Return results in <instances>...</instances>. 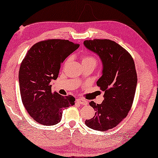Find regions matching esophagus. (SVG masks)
<instances>
[{
    "label": "esophagus",
    "mask_w": 158,
    "mask_h": 158,
    "mask_svg": "<svg viewBox=\"0 0 158 158\" xmlns=\"http://www.w3.org/2000/svg\"><path fill=\"white\" fill-rule=\"evenodd\" d=\"M76 102L79 103V104H84V105H87V102L86 100H85V99H82V98L76 99Z\"/></svg>",
    "instance_id": "esophagus-1"
}]
</instances>
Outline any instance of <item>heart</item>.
Returning a JSON list of instances; mask_svg holds the SVG:
<instances>
[{"mask_svg":"<svg viewBox=\"0 0 158 158\" xmlns=\"http://www.w3.org/2000/svg\"><path fill=\"white\" fill-rule=\"evenodd\" d=\"M82 65L91 64V65H93L95 67V65H97V64H98V60H97L96 58L94 56H93L85 55L82 57Z\"/></svg>","mask_w":158,"mask_h":158,"instance_id":"obj_1","label":"heart"}]
</instances>
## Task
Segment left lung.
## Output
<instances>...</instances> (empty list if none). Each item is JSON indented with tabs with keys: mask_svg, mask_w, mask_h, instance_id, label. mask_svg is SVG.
<instances>
[{
	"mask_svg": "<svg viewBox=\"0 0 158 158\" xmlns=\"http://www.w3.org/2000/svg\"><path fill=\"white\" fill-rule=\"evenodd\" d=\"M83 44L102 62V76L97 85L104 92L100 104L89 103L95 114L85 123L92 129L106 131L119 124L131 108L137 85L134 60L125 48L110 40L94 39Z\"/></svg>",
	"mask_w": 158,
	"mask_h": 158,
	"instance_id": "left-lung-1",
	"label": "left lung"
}]
</instances>
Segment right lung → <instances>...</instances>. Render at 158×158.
Instances as JSON below:
<instances>
[{
  "mask_svg": "<svg viewBox=\"0 0 158 158\" xmlns=\"http://www.w3.org/2000/svg\"><path fill=\"white\" fill-rule=\"evenodd\" d=\"M80 47L65 40H47L36 43L27 53L19 71L22 102L29 114L43 125L60 122L62 111L74 105L72 95L52 92V80L58 77L60 65Z\"/></svg>",
  "mask_w": 158,
  "mask_h": 158,
  "instance_id": "right-lung-1",
  "label": "right lung"
}]
</instances>
